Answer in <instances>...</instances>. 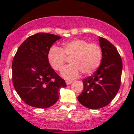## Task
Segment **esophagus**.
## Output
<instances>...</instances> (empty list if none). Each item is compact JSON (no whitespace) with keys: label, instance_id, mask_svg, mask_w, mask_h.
Here are the masks:
<instances>
[{"label":"esophagus","instance_id":"1","mask_svg":"<svg viewBox=\"0 0 134 134\" xmlns=\"http://www.w3.org/2000/svg\"><path fill=\"white\" fill-rule=\"evenodd\" d=\"M72 82V81H71V80H66V83L67 85H70Z\"/></svg>","mask_w":134,"mask_h":134}]
</instances>
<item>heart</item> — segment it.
I'll return each mask as SVG.
<instances>
[{
	"label": "heart",
	"mask_w": 134,
	"mask_h": 134,
	"mask_svg": "<svg viewBox=\"0 0 134 134\" xmlns=\"http://www.w3.org/2000/svg\"><path fill=\"white\" fill-rule=\"evenodd\" d=\"M102 51L96 43H88L82 39H75L63 44V48L52 46L49 49L47 58L54 70L60 71L63 68L67 58L70 65L65 67L61 75L71 80L77 77L80 72L90 75L99 66L102 60Z\"/></svg>",
	"instance_id": "1"
}]
</instances>
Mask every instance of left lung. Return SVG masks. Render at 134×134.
<instances>
[{"label": "left lung", "mask_w": 134, "mask_h": 134, "mask_svg": "<svg viewBox=\"0 0 134 134\" xmlns=\"http://www.w3.org/2000/svg\"><path fill=\"white\" fill-rule=\"evenodd\" d=\"M102 58L96 72L82 80L83 90L77 97L80 103L90 109L107 105L120 89L122 69L121 58L116 47L107 40L99 38Z\"/></svg>", "instance_id": "obj_1"}]
</instances>
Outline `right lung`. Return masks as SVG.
<instances>
[{"mask_svg": "<svg viewBox=\"0 0 134 134\" xmlns=\"http://www.w3.org/2000/svg\"><path fill=\"white\" fill-rule=\"evenodd\" d=\"M62 37L38 33L21 44L12 63L13 83L22 99L32 107L46 109L59 98L58 90L66 87L51 68L47 54L53 44Z\"/></svg>", "mask_w": 134, "mask_h": 134, "instance_id": "right-lung-1", "label": "right lung"}]
</instances>
